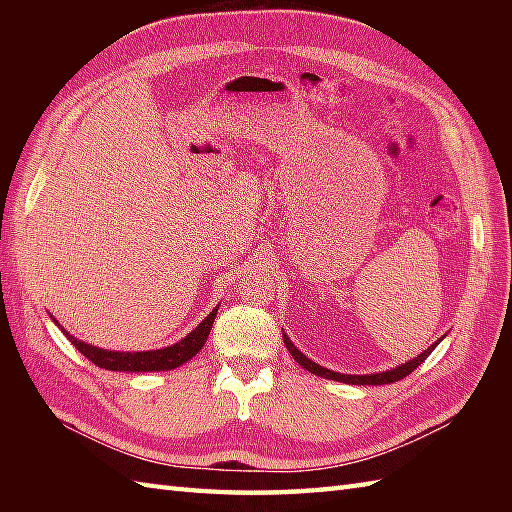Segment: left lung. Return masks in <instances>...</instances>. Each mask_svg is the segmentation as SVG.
<instances>
[{
	"label": "left lung",
	"mask_w": 512,
	"mask_h": 512,
	"mask_svg": "<svg viewBox=\"0 0 512 512\" xmlns=\"http://www.w3.org/2000/svg\"><path fill=\"white\" fill-rule=\"evenodd\" d=\"M442 339H444V336H442ZM442 339H440V341H442ZM440 341H436L431 347H427V350H424L420 356L411 358V361L402 363V365H398V367H394V369H387V372H378V374H341V372H332V369L321 367V365H317L314 361H310V358H308L306 354H303L295 343H292V341L288 339V334H284V343H286V347H288V352L292 354V358H295V361H297L303 369H308V372L314 374V376H321V378H328V380H336V383H345V385H389V383H396V380H402L405 376H409V374L413 372V369H416L418 365H422L424 358H427L433 350H436V345H438Z\"/></svg>",
	"instance_id": "left-lung-1"
}]
</instances>
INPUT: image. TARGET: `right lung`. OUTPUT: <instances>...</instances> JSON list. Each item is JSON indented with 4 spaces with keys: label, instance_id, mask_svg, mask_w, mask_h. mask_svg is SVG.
Here are the masks:
<instances>
[{
    "label": "right lung",
    "instance_id": "add662e5",
    "mask_svg": "<svg viewBox=\"0 0 512 512\" xmlns=\"http://www.w3.org/2000/svg\"><path fill=\"white\" fill-rule=\"evenodd\" d=\"M217 308H220V303H217V306L209 312V317H206L200 325H195V330H191L178 343L162 347V350H147V352L103 350V347H94L90 343L76 339V336H72L68 330H63L59 321L54 317H52V321L59 325L61 332L65 334V339H68L76 347V350H79L94 365L110 369V372H127V374L140 372L143 374V372H167V369H176L187 361H191V358L202 350L206 339H209Z\"/></svg>",
    "mask_w": 512,
    "mask_h": 512
}]
</instances>
